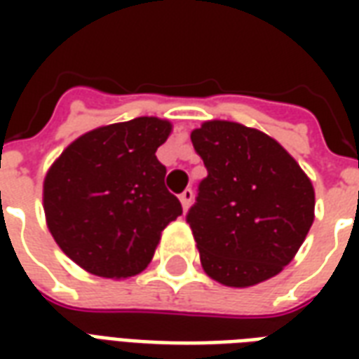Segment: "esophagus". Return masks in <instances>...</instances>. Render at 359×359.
<instances>
[{"instance_id": "obj_1", "label": "esophagus", "mask_w": 359, "mask_h": 359, "mask_svg": "<svg viewBox=\"0 0 359 359\" xmlns=\"http://www.w3.org/2000/svg\"><path fill=\"white\" fill-rule=\"evenodd\" d=\"M180 198V203H182V208H184V211L188 210V205L192 203V198H194V192H192V188H187L182 194L179 196Z\"/></svg>"}]
</instances>
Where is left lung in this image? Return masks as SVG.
<instances>
[{"label":"left lung","mask_w":359,"mask_h":359,"mask_svg":"<svg viewBox=\"0 0 359 359\" xmlns=\"http://www.w3.org/2000/svg\"><path fill=\"white\" fill-rule=\"evenodd\" d=\"M190 138L208 169L187 215L203 271L236 288L275 277L313 223L306 172L277 140L238 123L208 121Z\"/></svg>","instance_id":"8db88e82"}]
</instances>
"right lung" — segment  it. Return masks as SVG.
<instances>
[{"label": "right lung", "mask_w": 359, "mask_h": 359, "mask_svg": "<svg viewBox=\"0 0 359 359\" xmlns=\"http://www.w3.org/2000/svg\"><path fill=\"white\" fill-rule=\"evenodd\" d=\"M171 123L138 117L82 134L43 180V211L59 248L82 269L126 278L148 267L161 231L182 215L156 151Z\"/></svg>", "instance_id": "obj_1"}]
</instances>
